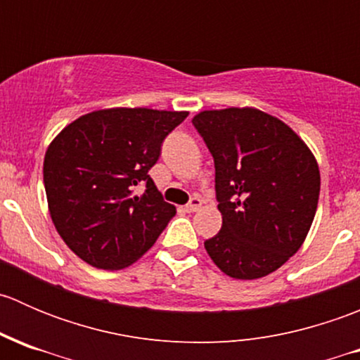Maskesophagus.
Listing matches in <instances>:
<instances>
[{"label":"esophagus","mask_w":360,"mask_h":360,"mask_svg":"<svg viewBox=\"0 0 360 360\" xmlns=\"http://www.w3.org/2000/svg\"><path fill=\"white\" fill-rule=\"evenodd\" d=\"M200 205H202V200L198 197H193L191 198L190 202L186 203V205H184V210H186V212H195V210H198L200 209Z\"/></svg>","instance_id":"34e87169"}]
</instances>
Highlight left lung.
<instances>
[{
  "label": "left lung",
  "mask_w": 360,
  "mask_h": 360,
  "mask_svg": "<svg viewBox=\"0 0 360 360\" xmlns=\"http://www.w3.org/2000/svg\"><path fill=\"white\" fill-rule=\"evenodd\" d=\"M191 123L214 158L223 216L207 252L233 278L271 274L297 252L315 217L314 155L284 122L252 108L202 111Z\"/></svg>",
  "instance_id": "left-lung-1"
}]
</instances>
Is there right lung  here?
Masks as SVG:
<instances>
[{
	"label": "right lung",
	"instance_id": "1",
	"mask_svg": "<svg viewBox=\"0 0 360 360\" xmlns=\"http://www.w3.org/2000/svg\"><path fill=\"white\" fill-rule=\"evenodd\" d=\"M186 111L112 108L79 116L43 163L50 216L85 263L118 270L139 259L176 216L150 177Z\"/></svg>",
	"mask_w": 360,
	"mask_h": 360
}]
</instances>
